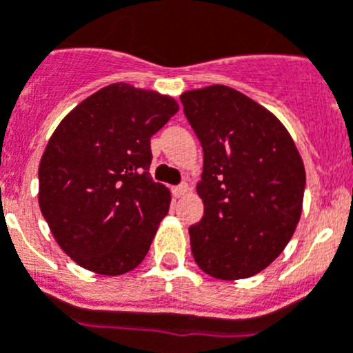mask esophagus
<instances>
[{
	"instance_id": "1",
	"label": "esophagus",
	"mask_w": 353,
	"mask_h": 353,
	"mask_svg": "<svg viewBox=\"0 0 353 353\" xmlns=\"http://www.w3.org/2000/svg\"><path fill=\"white\" fill-rule=\"evenodd\" d=\"M187 192H189V185H187V183H180V185L173 187L174 198H182V196H185Z\"/></svg>"
}]
</instances>
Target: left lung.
I'll return each mask as SVG.
<instances>
[{"mask_svg": "<svg viewBox=\"0 0 353 353\" xmlns=\"http://www.w3.org/2000/svg\"><path fill=\"white\" fill-rule=\"evenodd\" d=\"M180 99L205 155L196 187L205 215L189 228L194 261L219 280L254 276L301 219V155L285 125L240 90L215 83Z\"/></svg>", "mask_w": 353, "mask_h": 353, "instance_id": "1", "label": "left lung"}]
</instances>
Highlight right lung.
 Masks as SVG:
<instances>
[{
  "label": "right lung",
  "mask_w": 353,
  "mask_h": 353,
  "mask_svg": "<svg viewBox=\"0 0 353 353\" xmlns=\"http://www.w3.org/2000/svg\"><path fill=\"white\" fill-rule=\"evenodd\" d=\"M179 103L119 82L99 89L52 132L38 203L57 245L79 266L119 276L147 255L171 194L150 176V138Z\"/></svg>",
  "instance_id": "right-lung-1"
}]
</instances>
